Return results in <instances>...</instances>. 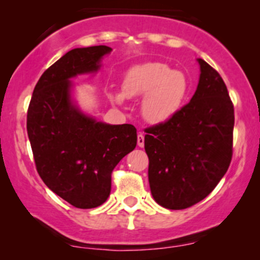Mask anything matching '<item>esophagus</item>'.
<instances>
[{
	"mask_svg": "<svg viewBox=\"0 0 260 260\" xmlns=\"http://www.w3.org/2000/svg\"><path fill=\"white\" fill-rule=\"evenodd\" d=\"M137 145H138V147H143V146H145V136H143L142 133H140V135H138Z\"/></svg>",
	"mask_w": 260,
	"mask_h": 260,
	"instance_id": "obj_1",
	"label": "esophagus"
}]
</instances>
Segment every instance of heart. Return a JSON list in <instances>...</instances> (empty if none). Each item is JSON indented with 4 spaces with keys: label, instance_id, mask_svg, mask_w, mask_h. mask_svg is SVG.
<instances>
[{
    "label": "heart",
    "instance_id": "b5f03b06",
    "mask_svg": "<svg viewBox=\"0 0 260 260\" xmlns=\"http://www.w3.org/2000/svg\"><path fill=\"white\" fill-rule=\"evenodd\" d=\"M190 91V81L185 73L172 70L164 62L148 61L133 65L125 72L122 94L112 93L111 101L123 106L124 98L141 102V114L149 123H164L171 119L185 103Z\"/></svg>",
    "mask_w": 260,
    "mask_h": 260
}]
</instances>
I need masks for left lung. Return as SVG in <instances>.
I'll return each mask as SVG.
<instances>
[{"label":"left lung","instance_id":"obj_1","mask_svg":"<svg viewBox=\"0 0 260 260\" xmlns=\"http://www.w3.org/2000/svg\"><path fill=\"white\" fill-rule=\"evenodd\" d=\"M198 62L200 78L190 103L145 136L151 193L171 210L205 199L226 174L233 156L234 107L226 85L208 62Z\"/></svg>","mask_w":260,"mask_h":260}]
</instances>
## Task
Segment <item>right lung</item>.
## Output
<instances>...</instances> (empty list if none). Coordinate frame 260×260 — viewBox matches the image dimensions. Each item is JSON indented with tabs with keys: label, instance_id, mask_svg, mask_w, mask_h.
<instances>
[{
	"label": "right lung",
	"instance_id": "1",
	"mask_svg": "<svg viewBox=\"0 0 260 260\" xmlns=\"http://www.w3.org/2000/svg\"><path fill=\"white\" fill-rule=\"evenodd\" d=\"M112 52L106 45L68 51L45 70L27 111V135L45 185L73 206L93 209L111 193V175L136 148L132 124L99 122L80 109L72 79L96 74Z\"/></svg>",
	"mask_w": 260,
	"mask_h": 260
}]
</instances>
